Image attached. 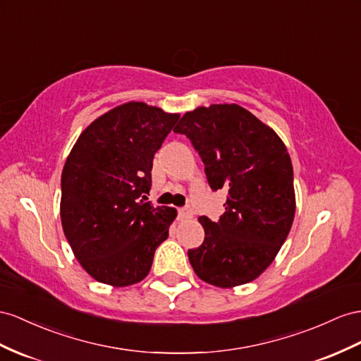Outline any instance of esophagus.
<instances>
[{"label":"esophagus","instance_id":"esophagus-1","mask_svg":"<svg viewBox=\"0 0 361 361\" xmlns=\"http://www.w3.org/2000/svg\"><path fill=\"white\" fill-rule=\"evenodd\" d=\"M192 215H193V212H192L190 207H181V209L178 210V218H180V219L192 218Z\"/></svg>","mask_w":361,"mask_h":361}]
</instances>
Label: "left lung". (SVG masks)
<instances>
[{"instance_id": "left-lung-1", "label": "left lung", "mask_w": 361, "mask_h": 361, "mask_svg": "<svg viewBox=\"0 0 361 361\" xmlns=\"http://www.w3.org/2000/svg\"><path fill=\"white\" fill-rule=\"evenodd\" d=\"M204 163L212 190H227L218 221L200 216L204 241L188 252L204 282L232 288L256 279L281 250L294 219L288 151L271 128L239 105L200 106L173 129Z\"/></svg>"}]
</instances>
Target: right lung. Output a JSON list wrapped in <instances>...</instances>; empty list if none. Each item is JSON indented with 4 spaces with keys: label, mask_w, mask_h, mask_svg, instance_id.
Segmentation results:
<instances>
[{
    "label": "right lung",
    "mask_w": 361,
    "mask_h": 361,
    "mask_svg": "<svg viewBox=\"0 0 361 361\" xmlns=\"http://www.w3.org/2000/svg\"><path fill=\"white\" fill-rule=\"evenodd\" d=\"M143 102L96 118L78 138L61 177V219L85 271L102 283L128 286L147 276L177 210L145 201L154 154L178 122Z\"/></svg>",
    "instance_id": "obj_1"
}]
</instances>
